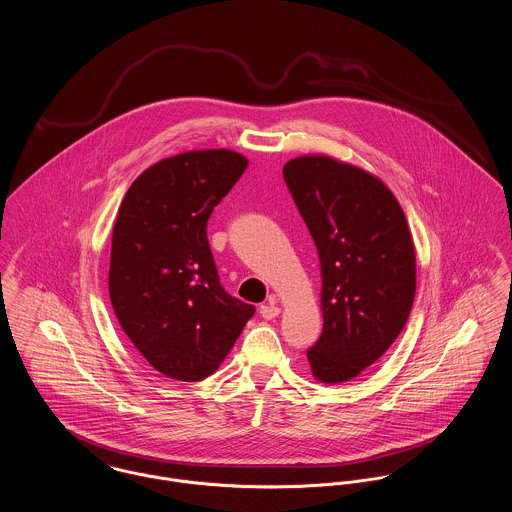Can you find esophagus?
Masks as SVG:
<instances>
[{
    "mask_svg": "<svg viewBox=\"0 0 512 512\" xmlns=\"http://www.w3.org/2000/svg\"><path fill=\"white\" fill-rule=\"evenodd\" d=\"M259 314H261L265 320H273V318H277V316L281 314V308L275 304V298H269L267 304H261Z\"/></svg>",
    "mask_w": 512,
    "mask_h": 512,
    "instance_id": "obj_1",
    "label": "esophagus"
}]
</instances>
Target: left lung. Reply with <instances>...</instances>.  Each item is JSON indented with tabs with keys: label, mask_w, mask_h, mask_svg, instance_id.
Masks as SVG:
<instances>
[{
	"label": "left lung",
	"mask_w": 512,
	"mask_h": 512,
	"mask_svg": "<svg viewBox=\"0 0 512 512\" xmlns=\"http://www.w3.org/2000/svg\"><path fill=\"white\" fill-rule=\"evenodd\" d=\"M283 176L322 271L324 328L306 357L318 381L343 383L402 332L416 292L414 243L397 198L373 174L298 157Z\"/></svg>",
	"instance_id": "obj_1"
}]
</instances>
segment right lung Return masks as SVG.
<instances>
[{"instance_id": "1", "label": "right lung", "mask_w": 512, "mask_h": 512, "mask_svg": "<svg viewBox=\"0 0 512 512\" xmlns=\"http://www.w3.org/2000/svg\"><path fill=\"white\" fill-rule=\"evenodd\" d=\"M245 169L247 159L228 149L182 153L143 172L119 206L110 261L115 316L171 379L212 375L255 314L224 290L206 231Z\"/></svg>"}]
</instances>
